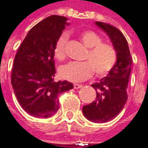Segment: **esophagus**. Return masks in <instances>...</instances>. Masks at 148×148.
Segmentation results:
<instances>
[{
  "instance_id": "esophagus-1",
  "label": "esophagus",
  "mask_w": 148,
  "mask_h": 148,
  "mask_svg": "<svg viewBox=\"0 0 148 148\" xmlns=\"http://www.w3.org/2000/svg\"><path fill=\"white\" fill-rule=\"evenodd\" d=\"M81 87H82V85H79V84H74V89H80Z\"/></svg>"
}]
</instances>
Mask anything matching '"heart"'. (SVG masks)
<instances>
[{
    "instance_id": "heart-1",
    "label": "heart",
    "mask_w": 148,
    "mask_h": 148,
    "mask_svg": "<svg viewBox=\"0 0 148 148\" xmlns=\"http://www.w3.org/2000/svg\"><path fill=\"white\" fill-rule=\"evenodd\" d=\"M79 37L88 51L84 56V62H71L61 66L59 74L66 80L77 82L90 77L93 72L98 77L108 74L116 62L117 54L113 47L104 43L103 39L95 32L85 30L81 32ZM67 36L62 34L55 44V58L62 60L65 58V46Z\"/></svg>"
}]
</instances>
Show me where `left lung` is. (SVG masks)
Returning a JSON list of instances; mask_svg holds the SVG:
<instances>
[{"label": "left lung", "instance_id": "obj_1", "mask_svg": "<svg viewBox=\"0 0 148 148\" xmlns=\"http://www.w3.org/2000/svg\"><path fill=\"white\" fill-rule=\"evenodd\" d=\"M111 40L117 54L116 62L106 77L91 86L97 91L96 100L83 106L85 117L94 123H106L117 116L127 102V83L132 58L127 42L121 31L110 24L95 22Z\"/></svg>", "mask_w": 148, "mask_h": 148}]
</instances>
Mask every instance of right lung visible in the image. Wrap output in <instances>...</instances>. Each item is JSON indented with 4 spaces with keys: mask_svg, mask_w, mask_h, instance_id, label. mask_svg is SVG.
<instances>
[{
    "mask_svg": "<svg viewBox=\"0 0 148 148\" xmlns=\"http://www.w3.org/2000/svg\"><path fill=\"white\" fill-rule=\"evenodd\" d=\"M67 18L50 16L35 25L16 54L11 82L21 106L35 117L47 118L58 110V97L74 88L67 81L55 82L54 49Z\"/></svg>",
    "mask_w": 148,
    "mask_h": 148,
    "instance_id": "obj_1",
    "label": "right lung"
}]
</instances>
